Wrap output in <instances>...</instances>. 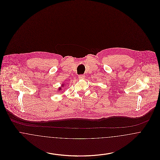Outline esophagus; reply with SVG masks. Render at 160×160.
I'll return each instance as SVG.
<instances>
[{"mask_svg": "<svg viewBox=\"0 0 160 160\" xmlns=\"http://www.w3.org/2000/svg\"><path fill=\"white\" fill-rule=\"evenodd\" d=\"M84 77H85V76H84L83 74H81V75H79V76H78V78H79L80 79H83Z\"/></svg>", "mask_w": 160, "mask_h": 160, "instance_id": "esophagus-1", "label": "esophagus"}]
</instances>
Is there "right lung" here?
<instances>
[{
    "mask_svg": "<svg viewBox=\"0 0 160 160\" xmlns=\"http://www.w3.org/2000/svg\"><path fill=\"white\" fill-rule=\"evenodd\" d=\"M62 86H63V85H62ZM59 91H61V88H59Z\"/></svg>",
    "mask_w": 160,
    "mask_h": 160,
    "instance_id": "add662e5",
    "label": "right lung"
}]
</instances>
